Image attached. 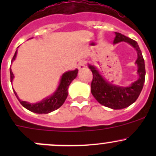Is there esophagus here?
I'll return each instance as SVG.
<instances>
[{
  "instance_id": "esophagus-1",
  "label": "esophagus",
  "mask_w": 156,
  "mask_h": 156,
  "mask_svg": "<svg viewBox=\"0 0 156 156\" xmlns=\"http://www.w3.org/2000/svg\"><path fill=\"white\" fill-rule=\"evenodd\" d=\"M78 69L79 71H81L85 69V63H84V61H81V62H78Z\"/></svg>"
}]
</instances>
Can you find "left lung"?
<instances>
[{"instance_id":"left-lung-1","label":"left lung","mask_w":156,"mask_h":156,"mask_svg":"<svg viewBox=\"0 0 156 156\" xmlns=\"http://www.w3.org/2000/svg\"><path fill=\"white\" fill-rule=\"evenodd\" d=\"M126 42L136 50L137 59L135 63L137 65L138 79L127 87L115 85L108 82L99 72L97 67L88 64V68L93 73L91 82V94L98 103L112 109H122L134 103L140 94L145 81L146 69L144 59L137 42L127 37L121 33L115 32L113 44Z\"/></svg>"}]
</instances>
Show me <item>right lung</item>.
I'll return each instance as SVG.
<instances>
[{
	"label": "right lung",
	"mask_w": 156,
	"mask_h": 156,
	"mask_svg": "<svg viewBox=\"0 0 156 156\" xmlns=\"http://www.w3.org/2000/svg\"><path fill=\"white\" fill-rule=\"evenodd\" d=\"M16 54L17 50L15 52V54L12 57L11 62L15 60L16 57ZM10 81L12 82V80H13L14 75L11 69H10ZM78 72V70L77 69L75 70L68 71V72H65L61 77L59 86H58L56 91L51 96L47 97V98H44L39 103H30L29 102L23 101V100L19 98L16 92L14 90L13 92L23 107L27 108L28 110L32 112L37 113V114H48V113L51 112L54 110H56L63 104L65 100H66L67 96H68V89L69 85L72 83V81L77 77Z\"/></svg>",
	"instance_id": "right-lung-1"
}]
</instances>
